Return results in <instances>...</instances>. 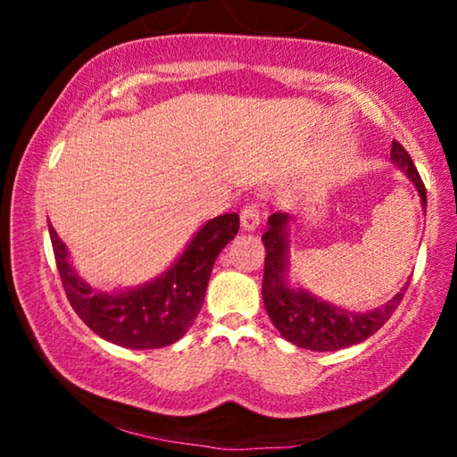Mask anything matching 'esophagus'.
Masks as SVG:
<instances>
[{"label":"esophagus","mask_w":457,"mask_h":457,"mask_svg":"<svg viewBox=\"0 0 457 457\" xmlns=\"http://www.w3.org/2000/svg\"><path fill=\"white\" fill-rule=\"evenodd\" d=\"M239 220H242V228L247 231H253L260 226V220H262V213H260V205L256 201H252V204H247L242 213H239Z\"/></svg>","instance_id":"1"}]
</instances>
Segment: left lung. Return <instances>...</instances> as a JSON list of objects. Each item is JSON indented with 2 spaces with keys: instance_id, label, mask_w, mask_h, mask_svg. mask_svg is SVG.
Wrapping results in <instances>:
<instances>
[{
  "instance_id": "obj_1",
  "label": "left lung",
  "mask_w": 457,
  "mask_h": 457,
  "mask_svg": "<svg viewBox=\"0 0 457 457\" xmlns=\"http://www.w3.org/2000/svg\"><path fill=\"white\" fill-rule=\"evenodd\" d=\"M391 161L403 169L405 175L413 181L425 210L428 205L425 185L417 173L413 159L397 141L391 145ZM288 220L290 218L286 213H272L268 220L266 234L262 236V242L266 245L262 298H264L266 312L278 332L300 349L319 353L346 349V346L359 345L375 335L397 311L409 282H405L403 288L389 303L369 312L345 311V308L332 306L304 290H292L288 286V276H286L288 272V229H286Z\"/></svg>"
}]
</instances>
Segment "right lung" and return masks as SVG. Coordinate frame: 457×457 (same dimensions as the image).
Returning <instances> with one entry per match:
<instances>
[{
  "instance_id": "obj_1",
  "label": "right lung",
  "mask_w": 457,
  "mask_h": 457,
  "mask_svg": "<svg viewBox=\"0 0 457 457\" xmlns=\"http://www.w3.org/2000/svg\"><path fill=\"white\" fill-rule=\"evenodd\" d=\"M239 229L237 213L207 221L163 276L129 292H95L74 272L66 245L48 223L54 258L68 303L98 337L125 349H161L189 330L205 300L215 258Z\"/></svg>"
}]
</instances>
